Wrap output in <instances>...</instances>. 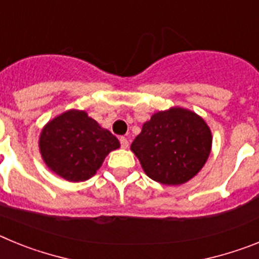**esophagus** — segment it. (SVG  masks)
<instances>
[{
	"label": "esophagus",
	"mask_w": 259,
	"mask_h": 259,
	"mask_svg": "<svg viewBox=\"0 0 259 259\" xmlns=\"http://www.w3.org/2000/svg\"><path fill=\"white\" fill-rule=\"evenodd\" d=\"M119 141H120V145H122L123 149H127L128 145H130V141H128L127 137H120V139H119Z\"/></svg>",
	"instance_id": "esophagus-1"
}]
</instances>
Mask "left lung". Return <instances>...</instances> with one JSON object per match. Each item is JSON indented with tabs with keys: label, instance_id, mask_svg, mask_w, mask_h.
<instances>
[{
	"label": "left lung",
	"instance_id": "obj_1",
	"mask_svg": "<svg viewBox=\"0 0 259 259\" xmlns=\"http://www.w3.org/2000/svg\"><path fill=\"white\" fill-rule=\"evenodd\" d=\"M211 131L191 110L171 107L153 114L131 145L145 174L154 182L180 185L191 180L206 163Z\"/></svg>",
	"mask_w": 259,
	"mask_h": 259
}]
</instances>
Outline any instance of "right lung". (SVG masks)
Returning <instances> with one entry per match:
<instances>
[{
	"mask_svg": "<svg viewBox=\"0 0 259 259\" xmlns=\"http://www.w3.org/2000/svg\"><path fill=\"white\" fill-rule=\"evenodd\" d=\"M38 146L53 172L68 182H84L97 172L105 157L120 144L85 111L72 109L42 128Z\"/></svg>",
	"mask_w": 259,
	"mask_h": 259,
	"instance_id": "1",
	"label": "right lung"
}]
</instances>
